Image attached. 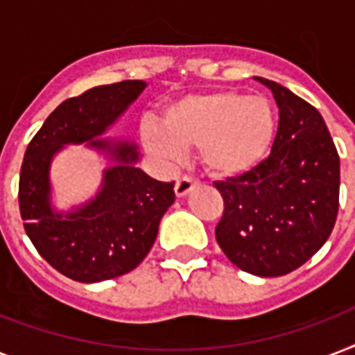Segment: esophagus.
I'll return each instance as SVG.
<instances>
[{
    "mask_svg": "<svg viewBox=\"0 0 355 355\" xmlns=\"http://www.w3.org/2000/svg\"><path fill=\"white\" fill-rule=\"evenodd\" d=\"M197 186V182L195 180H191V178L188 177H182V178H178L177 184H175V195H177L178 199H182V197H186V195L191 191V189Z\"/></svg>",
    "mask_w": 355,
    "mask_h": 355,
    "instance_id": "esophagus-1",
    "label": "esophagus"
}]
</instances>
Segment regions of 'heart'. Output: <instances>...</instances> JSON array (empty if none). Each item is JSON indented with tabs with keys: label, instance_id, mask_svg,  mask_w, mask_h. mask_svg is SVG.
<instances>
[{
	"label": "heart",
	"instance_id": "heart-1",
	"mask_svg": "<svg viewBox=\"0 0 355 355\" xmlns=\"http://www.w3.org/2000/svg\"><path fill=\"white\" fill-rule=\"evenodd\" d=\"M276 132L278 116L269 99L217 90L171 103L160 128L145 125L141 138L149 155L166 162L197 147V158L210 177L234 180L263 166Z\"/></svg>",
	"mask_w": 355,
	"mask_h": 355
}]
</instances>
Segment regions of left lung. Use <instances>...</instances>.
Returning a JSON list of instances; mask_svg holds the SVG:
<instances>
[{"label":"left lung","mask_w":355,"mask_h":355,"mask_svg":"<svg viewBox=\"0 0 355 355\" xmlns=\"http://www.w3.org/2000/svg\"><path fill=\"white\" fill-rule=\"evenodd\" d=\"M275 145L247 177L216 182L225 214L216 239L236 267L256 276H282L306 263L330 237L339 210V155L319 110L275 80Z\"/></svg>","instance_id":"8db88e82"}]
</instances>
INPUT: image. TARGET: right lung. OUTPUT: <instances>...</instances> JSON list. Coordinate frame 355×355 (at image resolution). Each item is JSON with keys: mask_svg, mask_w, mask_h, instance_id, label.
I'll list each match as a JSON object with an SVG mask.
<instances>
[{"mask_svg": "<svg viewBox=\"0 0 355 355\" xmlns=\"http://www.w3.org/2000/svg\"><path fill=\"white\" fill-rule=\"evenodd\" d=\"M145 86L121 80L66 99L27 145L18 191L24 228L42 258L71 280L96 284L136 269L175 202V182H158L136 166L139 150L132 139L105 136ZM83 143L107 162L102 186L92 200L57 211L51 164L66 144Z\"/></svg>", "mask_w": 355, "mask_h": 355, "instance_id": "1", "label": "right lung"}]
</instances>
